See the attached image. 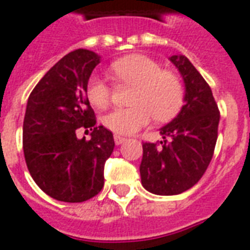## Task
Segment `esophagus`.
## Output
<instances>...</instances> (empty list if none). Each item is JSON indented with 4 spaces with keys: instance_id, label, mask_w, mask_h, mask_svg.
I'll return each mask as SVG.
<instances>
[{
    "instance_id": "1",
    "label": "esophagus",
    "mask_w": 250,
    "mask_h": 250,
    "mask_svg": "<svg viewBox=\"0 0 250 250\" xmlns=\"http://www.w3.org/2000/svg\"><path fill=\"white\" fill-rule=\"evenodd\" d=\"M125 140H127V139L123 136H121V135H114V141H115V144L117 145H121L122 143H125Z\"/></svg>"
}]
</instances>
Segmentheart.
Segmentation results:
<instances>
[{
    "label": "heart",
    "instance_id": "heart-1",
    "mask_svg": "<svg viewBox=\"0 0 250 250\" xmlns=\"http://www.w3.org/2000/svg\"><path fill=\"white\" fill-rule=\"evenodd\" d=\"M110 72L118 83L133 85L129 98L131 107H115L102 118L106 128L119 135H132L157 121H170L184 104V86L174 72L165 71L161 64L141 54L123 57L110 66ZM86 97L96 107L109 104L111 88L101 76H89L86 82Z\"/></svg>",
    "mask_w": 250,
    "mask_h": 250
}]
</instances>
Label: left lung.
I'll use <instances>...</instances> for the list:
<instances>
[{"mask_svg": "<svg viewBox=\"0 0 250 250\" xmlns=\"http://www.w3.org/2000/svg\"><path fill=\"white\" fill-rule=\"evenodd\" d=\"M170 61L184 82V105L160 128L161 145L143 144L140 165L143 187L160 196L182 193L201 179L213 158L219 125L213 92L201 74L186 56Z\"/></svg>", "mask_w": 250, "mask_h": 250, "instance_id": "left-lung-1", "label": "left lung"}]
</instances>
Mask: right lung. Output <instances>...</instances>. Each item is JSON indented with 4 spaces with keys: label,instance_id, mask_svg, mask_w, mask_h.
Masks as SVG:
<instances>
[{
    "label": "right lung",
    "instance_id": "1",
    "mask_svg": "<svg viewBox=\"0 0 250 250\" xmlns=\"http://www.w3.org/2000/svg\"><path fill=\"white\" fill-rule=\"evenodd\" d=\"M101 57L76 49L60 60L33 88L23 122V152L41 190L63 202H83L104 187V167L114 150V137L96 127L86 98V82ZM89 128L91 140L76 129Z\"/></svg>",
    "mask_w": 250,
    "mask_h": 250
}]
</instances>
